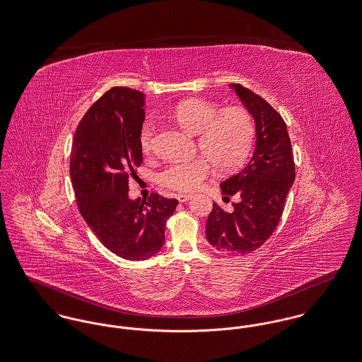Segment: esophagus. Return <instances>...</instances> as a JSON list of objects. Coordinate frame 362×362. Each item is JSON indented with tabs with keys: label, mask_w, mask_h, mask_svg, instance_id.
I'll use <instances>...</instances> for the list:
<instances>
[{
	"label": "esophagus",
	"mask_w": 362,
	"mask_h": 362,
	"mask_svg": "<svg viewBox=\"0 0 362 362\" xmlns=\"http://www.w3.org/2000/svg\"><path fill=\"white\" fill-rule=\"evenodd\" d=\"M176 198H177V201H179V202H186V201H189V199L192 198V195H190V194H183V192H182V194H177V195H176Z\"/></svg>",
	"instance_id": "1"
}]
</instances>
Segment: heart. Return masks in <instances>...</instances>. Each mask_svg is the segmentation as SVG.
<instances>
[{"label": "heart", "mask_w": 362, "mask_h": 362, "mask_svg": "<svg viewBox=\"0 0 362 362\" xmlns=\"http://www.w3.org/2000/svg\"><path fill=\"white\" fill-rule=\"evenodd\" d=\"M173 119L192 135H198V149L206 156L179 161L168 165L158 176V182L175 192L198 189L211 173V163L220 170L240 167L249 156L255 139L252 116L240 107L220 110L206 100L192 98L182 101L173 109ZM156 127L146 122L139 134L144 151L151 149Z\"/></svg>", "instance_id": "1"}]
</instances>
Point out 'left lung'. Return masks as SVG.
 <instances>
[{
  "mask_svg": "<svg viewBox=\"0 0 362 362\" xmlns=\"http://www.w3.org/2000/svg\"><path fill=\"white\" fill-rule=\"evenodd\" d=\"M230 86L255 119V151L245 168L220 185L224 195L238 194L240 201L231 212L213 204L205 233L216 250L245 255L262 246L276 230L296 179V165L281 116L252 90Z\"/></svg>",
  "mask_w": 362,
  "mask_h": 362,
  "instance_id": "left-lung-1",
  "label": "left lung"
}]
</instances>
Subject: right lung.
<instances>
[{
	"label": "right lung",
	"mask_w": 362,
	"mask_h": 362,
	"mask_svg": "<svg viewBox=\"0 0 362 362\" xmlns=\"http://www.w3.org/2000/svg\"><path fill=\"white\" fill-rule=\"evenodd\" d=\"M145 94L112 87L86 112L75 131L69 172L78 208L100 242L124 259L142 261L164 245L177 199L157 192L128 197V179L142 164Z\"/></svg>",
	"instance_id": "right-lung-1"
}]
</instances>
